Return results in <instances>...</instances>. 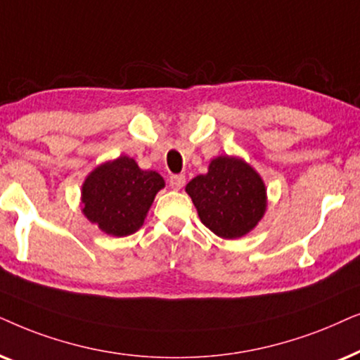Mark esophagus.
<instances>
[{
    "label": "esophagus",
    "instance_id": "obj_1",
    "mask_svg": "<svg viewBox=\"0 0 360 360\" xmlns=\"http://www.w3.org/2000/svg\"><path fill=\"white\" fill-rule=\"evenodd\" d=\"M184 184H186V177H184L183 174H172V176L169 177V186H171V189L177 191V189L184 188Z\"/></svg>",
    "mask_w": 360,
    "mask_h": 360
}]
</instances>
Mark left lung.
<instances>
[{
  "mask_svg": "<svg viewBox=\"0 0 360 360\" xmlns=\"http://www.w3.org/2000/svg\"><path fill=\"white\" fill-rule=\"evenodd\" d=\"M186 193L193 199L200 222L222 238L243 237L265 214V184L237 158H215L207 174L194 177Z\"/></svg>",
  "mask_w": 360,
  "mask_h": 360,
  "instance_id": "1",
  "label": "left lung"
}]
</instances>
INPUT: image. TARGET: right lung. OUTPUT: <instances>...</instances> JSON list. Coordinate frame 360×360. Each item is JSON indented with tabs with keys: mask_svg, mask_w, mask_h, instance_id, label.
Returning <instances> with one entry per match:
<instances>
[{
	"mask_svg": "<svg viewBox=\"0 0 360 360\" xmlns=\"http://www.w3.org/2000/svg\"><path fill=\"white\" fill-rule=\"evenodd\" d=\"M165 188L156 171H143L135 160L120 156L90 172L82 186L84 214L113 237L135 233L145 222L155 195Z\"/></svg>",
	"mask_w": 360,
	"mask_h": 360,
	"instance_id": "right-lung-1",
	"label": "right lung"
}]
</instances>
